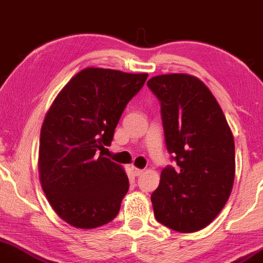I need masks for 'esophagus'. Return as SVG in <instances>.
Returning a JSON list of instances; mask_svg holds the SVG:
<instances>
[{
	"instance_id": "esophagus-1",
	"label": "esophagus",
	"mask_w": 263,
	"mask_h": 263,
	"mask_svg": "<svg viewBox=\"0 0 263 263\" xmlns=\"http://www.w3.org/2000/svg\"><path fill=\"white\" fill-rule=\"evenodd\" d=\"M132 171H133V173L135 174V176H140V174L143 173V169L137 168V166H134V165L132 166Z\"/></svg>"
}]
</instances>
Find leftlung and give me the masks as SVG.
<instances>
[{"label":"left lung","instance_id":"1","mask_svg":"<svg viewBox=\"0 0 263 263\" xmlns=\"http://www.w3.org/2000/svg\"><path fill=\"white\" fill-rule=\"evenodd\" d=\"M146 84L160 101L166 149L178 165L160 173L151 197L154 216L177 232H196L218 216L232 192V130L211 90L196 76L158 75Z\"/></svg>","mask_w":263,"mask_h":263}]
</instances>
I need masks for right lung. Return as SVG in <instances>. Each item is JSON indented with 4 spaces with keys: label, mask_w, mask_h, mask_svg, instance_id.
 Here are the masks:
<instances>
[{
    "label": "right lung",
    "mask_w": 263,
    "mask_h": 263,
    "mask_svg": "<svg viewBox=\"0 0 263 263\" xmlns=\"http://www.w3.org/2000/svg\"><path fill=\"white\" fill-rule=\"evenodd\" d=\"M148 74L86 67L70 79L41 126L39 176L61 219L81 230L111 222L129 189L124 168L97 154L110 145L129 100Z\"/></svg>",
    "instance_id": "1"
}]
</instances>
